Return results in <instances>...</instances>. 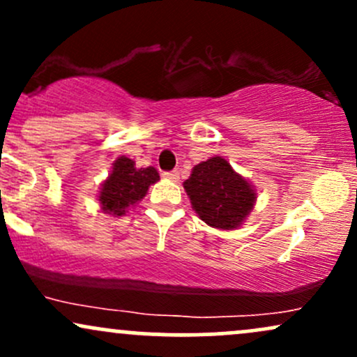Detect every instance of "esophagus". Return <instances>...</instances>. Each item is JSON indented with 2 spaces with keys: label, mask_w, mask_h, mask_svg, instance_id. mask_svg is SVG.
Returning a JSON list of instances; mask_svg holds the SVG:
<instances>
[{
  "label": "esophagus",
  "mask_w": 357,
  "mask_h": 357,
  "mask_svg": "<svg viewBox=\"0 0 357 357\" xmlns=\"http://www.w3.org/2000/svg\"><path fill=\"white\" fill-rule=\"evenodd\" d=\"M162 178L171 179V181H178L179 173H178V171H166V173H162Z\"/></svg>",
  "instance_id": "obj_1"
}]
</instances>
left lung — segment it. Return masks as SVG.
Wrapping results in <instances>:
<instances>
[{
	"instance_id": "8db88e82",
	"label": "left lung",
	"mask_w": 357,
	"mask_h": 357,
	"mask_svg": "<svg viewBox=\"0 0 357 357\" xmlns=\"http://www.w3.org/2000/svg\"><path fill=\"white\" fill-rule=\"evenodd\" d=\"M192 208L204 223L220 230L238 228L255 203L257 192L233 171L227 159L210 158L192 167L184 181Z\"/></svg>"
}]
</instances>
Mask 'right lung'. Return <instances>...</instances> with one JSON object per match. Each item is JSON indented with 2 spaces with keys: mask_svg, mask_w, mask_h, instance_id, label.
Wrapping results in <instances>:
<instances>
[{
  "mask_svg": "<svg viewBox=\"0 0 357 357\" xmlns=\"http://www.w3.org/2000/svg\"><path fill=\"white\" fill-rule=\"evenodd\" d=\"M158 179L159 174L153 166L137 169L132 159L121 155L100 188L102 210L114 216L124 215L129 206H134L144 198L151 184Z\"/></svg>",
  "mask_w": 357,
  "mask_h": 357,
  "instance_id": "obj_1",
  "label": "right lung"
}]
</instances>
